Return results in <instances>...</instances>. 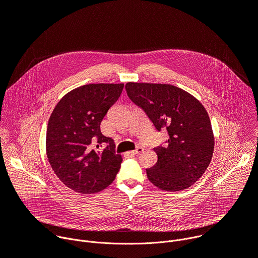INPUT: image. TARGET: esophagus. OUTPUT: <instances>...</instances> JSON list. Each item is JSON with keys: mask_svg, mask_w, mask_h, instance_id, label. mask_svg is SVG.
I'll return each mask as SVG.
<instances>
[{"mask_svg": "<svg viewBox=\"0 0 258 258\" xmlns=\"http://www.w3.org/2000/svg\"><path fill=\"white\" fill-rule=\"evenodd\" d=\"M144 149L142 148V147H138V148L136 149V150H134V151H132L131 153L132 154H134V155H137V154H140V153H142V151H143Z\"/></svg>", "mask_w": 258, "mask_h": 258, "instance_id": "1", "label": "esophagus"}]
</instances>
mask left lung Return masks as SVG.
Returning a JSON list of instances; mask_svg holds the SVG:
<instances>
[{"mask_svg": "<svg viewBox=\"0 0 258 258\" xmlns=\"http://www.w3.org/2000/svg\"><path fill=\"white\" fill-rule=\"evenodd\" d=\"M125 90L155 128L168 134L166 145L154 148L158 160L146 169L149 180L164 191L188 189L212 158L214 136L206 109L194 96L171 85L130 82Z\"/></svg>", "mask_w": 258, "mask_h": 258, "instance_id": "obj_1", "label": "left lung"}]
</instances>
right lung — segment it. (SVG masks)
Segmentation results:
<instances>
[{"label": "right lung", "instance_id": "1", "mask_svg": "<svg viewBox=\"0 0 258 258\" xmlns=\"http://www.w3.org/2000/svg\"><path fill=\"white\" fill-rule=\"evenodd\" d=\"M123 84H90L67 93L50 116L46 151L52 169L69 189L82 194L100 192L111 183L122 162L111 138L100 124L120 97ZM108 146L99 150L101 144Z\"/></svg>", "mask_w": 258, "mask_h": 258}]
</instances>
